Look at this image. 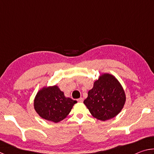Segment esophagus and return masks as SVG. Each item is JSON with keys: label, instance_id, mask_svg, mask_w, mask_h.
Wrapping results in <instances>:
<instances>
[{"label": "esophagus", "instance_id": "obj_1", "mask_svg": "<svg viewBox=\"0 0 154 154\" xmlns=\"http://www.w3.org/2000/svg\"><path fill=\"white\" fill-rule=\"evenodd\" d=\"M77 101L79 103H82L83 101V98H79V99H77Z\"/></svg>", "mask_w": 154, "mask_h": 154}]
</instances>
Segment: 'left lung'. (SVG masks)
Wrapping results in <instances>:
<instances>
[{
	"label": "left lung",
	"instance_id": "8db88e82",
	"mask_svg": "<svg viewBox=\"0 0 154 154\" xmlns=\"http://www.w3.org/2000/svg\"><path fill=\"white\" fill-rule=\"evenodd\" d=\"M125 102L126 94L120 83L113 75L104 73L94 83L83 103L94 118L106 121L116 117Z\"/></svg>",
	"mask_w": 154,
	"mask_h": 154
}]
</instances>
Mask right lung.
Segmentation results:
<instances>
[{"instance_id": "1", "label": "right lung", "mask_w": 154, "mask_h": 154, "mask_svg": "<svg viewBox=\"0 0 154 154\" xmlns=\"http://www.w3.org/2000/svg\"><path fill=\"white\" fill-rule=\"evenodd\" d=\"M75 103L76 100L65 97L64 92L56 85L38 91L34 100V107L43 119L58 123L66 118Z\"/></svg>"}]
</instances>
